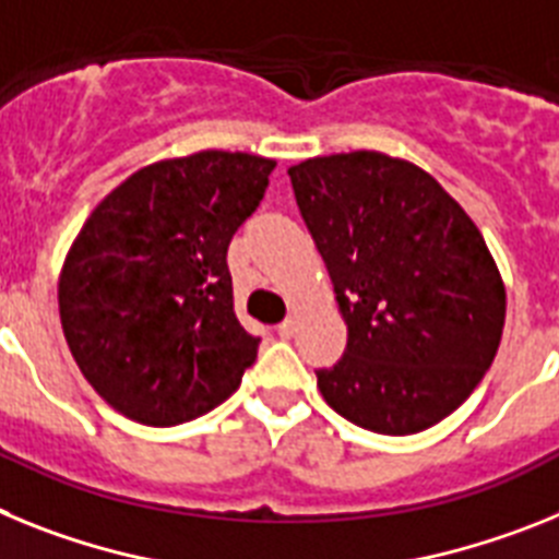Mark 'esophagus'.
Instances as JSON below:
<instances>
[{
	"instance_id": "esophagus-1",
	"label": "esophagus",
	"mask_w": 559,
	"mask_h": 559,
	"mask_svg": "<svg viewBox=\"0 0 559 559\" xmlns=\"http://www.w3.org/2000/svg\"><path fill=\"white\" fill-rule=\"evenodd\" d=\"M278 334H281V337H284V340L293 337V334H295V320H293V318L281 320V323H278Z\"/></svg>"
}]
</instances>
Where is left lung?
<instances>
[{
  "instance_id": "left-lung-1",
  "label": "left lung",
  "mask_w": 559,
  "mask_h": 559,
  "mask_svg": "<svg viewBox=\"0 0 559 559\" xmlns=\"http://www.w3.org/2000/svg\"><path fill=\"white\" fill-rule=\"evenodd\" d=\"M300 216L348 326L318 388L343 419L385 436L450 416L492 366L507 293L467 213L414 163L380 152L289 168Z\"/></svg>"
}]
</instances>
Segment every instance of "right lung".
I'll return each mask as SVG.
<instances>
[{"mask_svg": "<svg viewBox=\"0 0 559 559\" xmlns=\"http://www.w3.org/2000/svg\"><path fill=\"white\" fill-rule=\"evenodd\" d=\"M275 163L199 152L145 165L90 213L58 284L67 346L115 411L152 427L207 414L261 337L233 312L227 247Z\"/></svg>", "mask_w": 559, "mask_h": 559, "instance_id": "1", "label": "right lung"}]
</instances>
